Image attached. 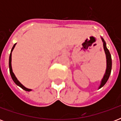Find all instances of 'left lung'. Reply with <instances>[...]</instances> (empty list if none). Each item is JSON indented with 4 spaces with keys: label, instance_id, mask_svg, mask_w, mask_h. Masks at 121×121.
I'll return each instance as SVG.
<instances>
[{
    "label": "left lung",
    "instance_id": "1",
    "mask_svg": "<svg viewBox=\"0 0 121 121\" xmlns=\"http://www.w3.org/2000/svg\"><path fill=\"white\" fill-rule=\"evenodd\" d=\"M102 41L103 42V46H104V49L105 51V56H106V63H107V66H106V70H105V73L104 75L103 78L101 80L100 85L99 89L102 88L104 85L106 83L108 79H109L110 75L111 73V69H112V58H111V53L109 52V49L107 48L106 46V43H105V41L101 37Z\"/></svg>",
    "mask_w": 121,
    "mask_h": 121
}]
</instances>
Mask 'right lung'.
<instances>
[{
  "mask_svg": "<svg viewBox=\"0 0 121 121\" xmlns=\"http://www.w3.org/2000/svg\"><path fill=\"white\" fill-rule=\"evenodd\" d=\"M16 44H14V46H13V47H12V49H11V51H10V56H9V71H10V75H11V77H12V79L13 80V81L14 82V83H16L17 85H18L19 86H20L21 88H22L23 90H26V91H28V92H30L31 91V89H29V88H27L26 87L24 86L18 80L17 78H16V77L15 76L14 73H13L12 72V64H11V61H12V52L13 51V49L14 48H15L16 46Z\"/></svg>",
  "mask_w": 121,
  "mask_h": 121,
  "instance_id": "1",
  "label": "right lung"
}]
</instances>
